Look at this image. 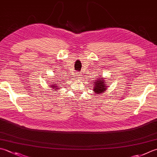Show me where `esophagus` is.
<instances>
[{
  "instance_id": "1",
  "label": "esophagus",
  "mask_w": 157,
  "mask_h": 157,
  "mask_svg": "<svg viewBox=\"0 0 157 157\" xmlns=\"http://www.w3.org/2000/svg\"><path fill=\"white\" fill-rule=\"evenodd\" d=\"M82 78H83L82 75H81V74H78V75H77V78H78V79H81Z\"/></svg>"
}]
</instances>
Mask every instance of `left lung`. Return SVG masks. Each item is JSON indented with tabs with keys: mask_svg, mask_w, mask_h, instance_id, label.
Masks as SVG:
<instances>
[{
	"mask_svg": "<svg viewBox=\"0 0 157 157\" xmlns=\"http://www.w3.org/2000/svg\"><path fill=\"white\" fill-rule=\"evenodd\" d=\"M100 78V77H99ZM94 82V91L95 93L99 94V93H103L104 91L106 90L107 86L105 82H104L103 79L100 78V79H96Z\"/></svg>",
	"mask_w": 157,
	"mask_h": 157,
	"instance_id": "8db88e82",
	"label": "left lung"
}]
</instances>
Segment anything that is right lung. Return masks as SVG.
Returning <instances> with one entry per match:
<instances>
[{"mask_svg":"<svg viewBox=\"0 0 157 157\" xmlns=\"http://www.w3.org/2000/svg\"><path fill=\"white\" fill-rule=\"evenodd\" d=\"M52 83H55V84H52V85H51V87L53 88V90H55V89H59V88H58V87H60L59 84L57 85V84L58 83H56V82H52Z\"/></svg>","mask_w":157,"mask_h":157,"instance_id":"1","label":"right lung"}]
</instances>
